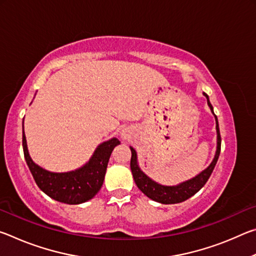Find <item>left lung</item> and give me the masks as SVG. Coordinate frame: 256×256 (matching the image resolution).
<instances>
[{"label": "left lung", "mask_w": 256, "mask_h": 256, "mask_svg": "<svg viewBox=\"0 0 256 256\" xmlns=\"http://www.w3.org/2000/svg\"><path fill=\"white\" fill-rule=\"evenodd\" d=\"M203 94L206 97L208 105H209L211 112H214V107H212V105L210 104L209 96H208L206 92H203ZM214 118H216V156L214 160H212V162L209 164V167L206 168V170L201 172L200 174L188 180L183 182V183H180L178 185L164 186L162 184H158L157 182L152 180L150 177L146 176L144 172L140 170V167H138L136 151L134 150L132 146H130V149H131V152H132L131 170H132L134 182H136L138 190H140L144 194H146L149 198H151V200L162 203V204H174V203L183 202L185 200H188V198H190V196H193L196 193H198V190L204 186L208 180H209L210 175L212 174V172H214V166L216 162H218V158L220 154V148H222V136H220L218 118H216V115Z\"/></svg>", "instance_id": "8db88e82"}]
</instances>
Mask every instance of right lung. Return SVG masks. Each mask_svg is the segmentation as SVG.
<instances>
[{"instance_id": "add662e5", "label": "right lung", "mask_w": 256, "mask_h": 256, "mask_svg": "<svg viewBox=\"0 0 256 256\" xmlns=\"http://www.w3.org/2000/svg\"><path fill=\"white\" fill-rule=\"evenodd\" d=\"M120 144L118 138H112L98 146L84 167L68 172H52L32 162L22 132L24 159L38 188L50 198L66 204H80L96 196L102 186L112 151Z\"/></svg>"}]
</instances>
